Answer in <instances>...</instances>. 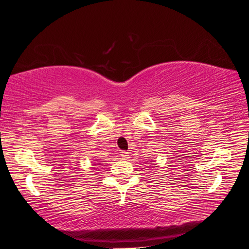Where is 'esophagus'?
Wrapping results in <instances>:
<instances>
[{"label":"esophagus","instance_id":"obj_1","mask_svg":"<svg viewBox=\"0 0 249 249\" xmlns=\"http://www.w3.org/2000/svg\"><path fill=\"white\" fill-rule=\"evenodd\" d=\"M120 156H122V158L124 160H127L130 158V154H129V152H126V150H123L122 155H120Z\"/></svg>","mask_w":249,"mask_h":249}]
</instances>
